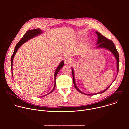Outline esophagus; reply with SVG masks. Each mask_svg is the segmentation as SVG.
Here are the masks:
<instances>
[{
  "instance_id": "esophagus-1",
  "label": "esophagus",
  "mask_w": 129,
  "mask_h": 129,
  "mask_svg": "<svg viewBox=\"0 0 129 129\" xmlns=\"http://www.w3.org/2000/svg\"><path fill=\"white\" fill-rule=\"evenodd\" d=\"M72 60L70 58H68L65 59V64L66 65L70 64L71 63H72Z\"/></svg>"
}]
</instances>
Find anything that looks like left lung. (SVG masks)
I'll list each match as a JSON object with an SVG mask.
<instances>
[{
  "label": "left lung",
  "mask_w": 129,
  "mask_h": 129,
  "mask_svg": "<svg viewBox=\"0 0 129 129\" xmlns=\"http://www.w3.org/2000/svg\"><path fill=\"white\" fill-rule=\"evenodd\" d=\"M96 34L98 36V41H97V43H96V48H104V49H106L108 50L109 51H110L113 54V56H114L116 60V63H117V73L118 74V70H119V54H118V52L116 50V47L114 45V44L113 43V42L110 40L108 39L107 38H106L105 37H104V36H103L101 33H100L99 32L96 31L95 32ZM71 69H72V78H73V84H74V86L75 87V88H76V89L80 92L82 94H84L87 95H96V94H101L104 93L105 91H106L109 87L111 85V84L113 83V82L115 81V80L116 79V78H115V79L114 80L113 82L111 83V84H110V86H109L106 89H105L104 90L100 92L96 93H93V94H86L85 93L83 92H82L77 86L76 84V82H75V73H74V70H73V68L71 67Z\"/></svg>",
  "instance_id": "obj_1"
}]
</instances>
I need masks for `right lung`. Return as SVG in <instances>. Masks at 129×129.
<instances>
[{"mask_svg": "<svg viewBox=\"0 0 129 129\" xmlns=\"http://www.w3.org/2000/svg\"><path fill=\"white\" fill-rule=\"evenodd\" d=\"M42 33V30L41 29H40V28H37V29H34L33 30H28L25 34V35L23 36V37L21 38V39L18 42V43L17 44V45L15 46V48L14 50V51L13 52V54L12 56L11 57V69H12V76H13V59L14 58L15 56V54L18 50V49H19L21 45L24 44V43L26 42L27 41H28V40H29L30 39L35 37L38 36L40 35H41ZM64 66V61H62L60 64L59 65V66H58V67L57 68V69L55 70L54 72V87L52 89V90L50 92L47 94H46L45 95H44L43 96H46L50 93H51L53 91V90L55 89V87H56V77L57 76L58 73L59 72V71H60V70L62 68V67Z\"/></svg>", "mask_w": 129, "mask_h": 129, "instance_id": "add662e5", "label": "right lung"}]
</instances>
